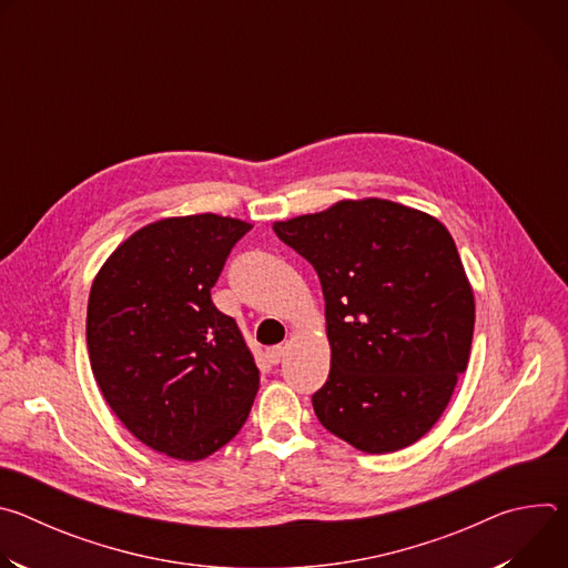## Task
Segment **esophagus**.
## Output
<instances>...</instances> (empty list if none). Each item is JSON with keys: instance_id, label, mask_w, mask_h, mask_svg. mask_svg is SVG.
I'll return each mask as SVG.
<instances>
[{"instance_id": "34e87169", "label": "esophagus", "mask_w": 568, "mask_h": 568, "mask_svg": "<svg viewBox=\"0 0 568 568\" xmlns=\"http://www.w3.org/2000/svg\"><path fill=\"white\" fill-rule=\"evenodd\" d=\"M285 346H272L270 351H267V359L272 362V364H278L283 357H285Z\"/></svg>"}]
</instances>
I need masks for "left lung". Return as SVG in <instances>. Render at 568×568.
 I'll use <instances>...</instances> for the list:
<instances>
[{
  "instance_id": "1",
  "label": "left lung",
  "mask_w": 568,
  "mask_h": 568,
  "mask_svg": "<svg viewBox=\"0 0 568 568\" xmlns=\"http://www.w3.org/2000/svg\"><path fill=\"white\" fill-rule=\"evenodd\" d=\"M318 274L331 375L318 423L366 454L420 440L443 416L474 335V290L447 226L382 197L274 222Z\"/></svg>"
}]
</instances>
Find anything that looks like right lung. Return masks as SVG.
Wrapping results in <instances>:
<instances>
[{
	"mask_svg": "<svg viewBox=\"0 0 568 568\" xmlns=\"http://www.w3.org/2000/svg\"><path fill=\"white\" fill-rule=\"evenodd\" d=\"M250 222L215 213L141 226L110 254L88 301L97 384L145 447L202 460L245 425L261 386L235 318L211 301Z\"/></svg>",
	"mask_w": 568,
	"mask_h": 568,
	"instance_id": "obj_1",
	"label": "right lung"
}]
</instances>
